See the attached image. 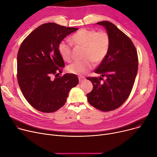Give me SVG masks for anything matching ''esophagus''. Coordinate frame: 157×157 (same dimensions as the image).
<instances>
[{"label":"esophagus","instance_id":"obj_1","mask_svg":"<svg viewBox=\"0 0 157 157\" xmlns=\"http://www.w3.org/2000/svg\"><path fill=\"white\" fill-rule=\"evenodd\" d=\"M78 79H79V82L80 83H82V82H84V80H86V78L84 77H79Z\"/></svg>","mask_w":157,"mask_h":157}]
</instances>
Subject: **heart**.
<instances>
[{"instance_id":"1","label":"heart","mask_w":157,"mask_h":157,"mask_svg":"<svg viewBox=\"0 0 157 157\" xmlns=\"http://www.w3.org/2000/svg\"><path fill=\"white\" fill-rule=\"evenodd\" d=\"M71 41L77 45L85 48L82 61L70 64L68 71L73 74L82 75L94 67V63L98 64L106 57L110 47V37L105 30L96 31L94 29H82L73 35ZM58 51L62 58L67 62L72 60V46L65 41H61Z\"/></svg>"}]
</instances>
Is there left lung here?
Segmentation results:
<instances>
[{"mask_svg": "<svg viewBox=\"0 0 157 157\" xmlns=\"http://www.w3.org/2000/svg\"><path fill=\"white\" fill-rule=\"evenodd\" d=\"M110 37V47L105 59L94 72L106 76L103 83L99 77H87L93 89L87 94L90 105L103 112L121 106L129 96L138 69V57L131 39L111 22L100 21Z\"/></svg>", "mask_w": 157, "mask_h": 157, "instance_id": "1", "label": "left lung"}]
</instances>
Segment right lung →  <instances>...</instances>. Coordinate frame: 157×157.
<instances>
[{
  "mask_svg": "<svg viewBox=\"0 0 157 157\" xmlns=\"http://www.w3.org/2000/svg\"><path fill=\"white\" fill-rule=\"evenodd\" d=\"M77 30L45 23L31 32L20 45L17 56L18 84L26 100L40 112L57 111L65 104L71 89L78 84V77L73 73L56 78L64 67L59 44Z\"/></svg>",
  "mask_w": 157,
  "mask_h": 157,
  "instance_id": "add662e5",
  "label": "right lung"
}]
</instances>
